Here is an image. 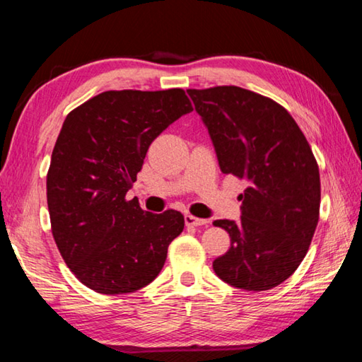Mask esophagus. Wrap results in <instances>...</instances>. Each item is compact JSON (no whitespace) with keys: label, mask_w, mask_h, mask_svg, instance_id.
I'll return each mask as SVG.
<instances>
[{"label":"esophagus","mask_w":362,"mask_h":362,"mask_svg":"<svg viewBox=\"0 0 362 362\" xmlns=\"http://www.w3.org/2000/svg\"><path fill=\"white\" fill-rule=\"evenodd\" d=\"M185 223H187V226H201V225H206L207 220L194 217V216H192V214H187V216H185Z\"/></svg>","instance_id":"34e87169"}]
</instances>
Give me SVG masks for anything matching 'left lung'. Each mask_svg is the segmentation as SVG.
<instances>
[{"mask_svg":"<svg viewBox=\"0 0 362 362\" xmlns=\"http://www.w3.org/2000/svg\"><path fill=\"white\" fill-rule=\"evenodd\" d=\"M187 93L222 173L247 182L241 222H214L231 240L214 272L238 289H273L302 263L320 220V168L311 146L289 112L265 95L238 86Z\"/></svg>","mask_w":362,"mask_h":362,"instance_id":"1","label":"left lung"}]
</instances>
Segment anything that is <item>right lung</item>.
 Here are the masks:
<instances>
[{
	"label": "right lung",
	"instance_id": "1",
	"mask_svg": "<svg viewBox=\"0 0 362 362\" xmlns=\"http://www.w3.org/2000/svg\"><path fill=\"white\" fill-rule=\"evenodd\" d=\"M193 110L183 89L105 90L66 115L47 170L51 230L84 286L118 296L142 289L183 231L179 211L145 212L126 193L148 146Z\"/></svg>",
	"mask_w": 362,
	"mask_h": 362
}]
</instances>
